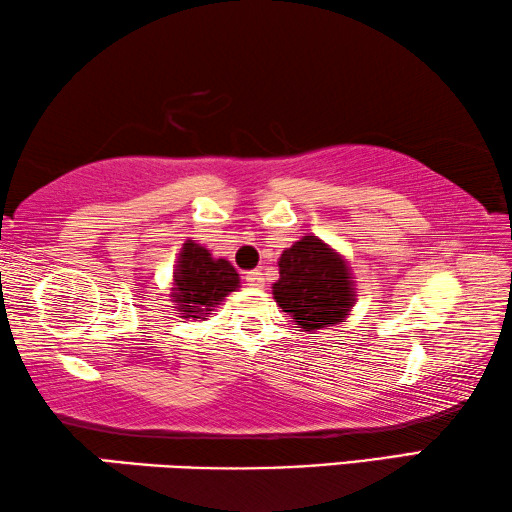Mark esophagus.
Returning a JSON list of instances; mask_svg holds the SVG:
<instances>
[{
  "label": "esophagus",
  "instance_id": "esophagus-1",
  "mask_svg": "<svg viewBox=\"0 0 512 512\" xmlns=\"http://www.w3.org/2000/svg\"><path fill=\"white\" fill-rule=\"evenodd\" d=\"M246 282H248V287H253V289H262L264 287V273L262 271H248L246 273Z\"/></svg>",
  "mask_w": 512,
  "mask_h": 512
}]
</instances>
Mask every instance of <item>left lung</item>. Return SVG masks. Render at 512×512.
I'll return each instance as SVG.
<instances>
[{"label":"left lung","mask_w":512,"mask_h":512,"mask_svg":"<svg viewBox=\"0 0 512 512\" xmlns=\"http://www.w3.org/2000/svg\"><path fill=\"white\" fill-rule=\"evenodd\" d=\"M275 303L305 332L344 321L355 303L351 266L319 237H303L278 259Z\"/></svg>","instance_id":"8db88e82"}]
</instances>
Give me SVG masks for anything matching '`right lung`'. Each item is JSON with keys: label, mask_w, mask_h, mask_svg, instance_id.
<instances>
[{"label": "right lung", "mask_w": 512, "mask_h": 512, "mask_svg": "<svg viewBox=\"0 0 512 512\" xmlns=\"http://www.w3.org/2000/svg\"><path fill=\"white\" fill-rule=\"evenodd\" d=\"M239 287V273L227 259H216L205 246L186 241L175 264L173 303L182 319H205L223 298Z\"/></svg>", "instance_id": "obj_1"}]
</instances>
